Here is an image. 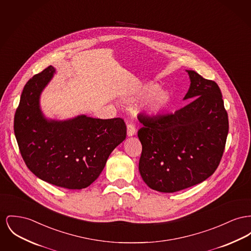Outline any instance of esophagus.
Instances as JSON below:
<instances>
[{
    "instance_id": "esophagus-1",
    "label": "esophagus",
    "mask_w": 251,
    "mask_h": 251,
    "mask_svg": "<svg viewBox=\"0 0 251 251\" xmlns=\"http://www.w3.org/2000/svg\"><path fill=\"white\" fill-rule=\"evenodd\" d=\"M136 133V130L134 128V126L132 124H128L127 125V135L128 136H133Z\"/></svg>"
}]
</instances>
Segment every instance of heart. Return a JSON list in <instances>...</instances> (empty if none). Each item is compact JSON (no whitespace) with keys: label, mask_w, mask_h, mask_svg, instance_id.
I'll use <instances>...</instances> for the list:
<instances>
[{"label":"heart","mask_w":251,"mask_h":251,"mask_svg":"<svg viewBox=\"0 0 251 251\" xmlns=\"http://www.w3.org/2000/svg\"><path fill=\"white\" fill-rule=\"evenodd\" d=\"M148 99L142 108V113L149 118H156L165 113L173 102V94L169 89L159 88L157 83H148L134 93L127 94L125 100L135 102Z\"/></svg>","instance_id":"1"}]
</instances>
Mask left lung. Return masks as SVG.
I'll return each mask as SVG.
<instances>
[{
    "label": "left lung",
    "mask_w": 251,
    "mask_h": 251,
    "mask_svg": "<svg viewBox=\"0 0 251 251\" xmlns=\"http://www.w3.org/2000/svg\"><path fill=\"white\" fill-rule=\"evenodd\" d=\"M192 100L174 115L140 118L139 173L157 192H176L205 181L216 171L228 133L227 113L216 82L186 70Z\"/></svg>",
    "instance_id": "obj_1"
}]
</instances>
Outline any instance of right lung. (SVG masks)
Masks as SVG:
<instances>
[{"instance_id":"add662e5","label":"right lung","mask_w":251,"mask_h":251,"mask_svg":"<svg viewBox=\"0 0 251 251\" xmlns=\"http://www.w3.org/2000/svg\"><path fill=\"white\" fill-rule=\"evenodd\" d=\"M55 74L50 65L27 81L16 111L14 133L36 176L60 188L81 190L100 176L111 152L125 140L126 125L119 118H46L41 96Z\"/></svg>"}]
</instances>
